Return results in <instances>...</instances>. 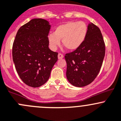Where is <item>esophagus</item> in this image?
<instances>
[{
	"label": "esophagus",
	"instance_id": "1",
	"mask_svg": "<svg viewBox=\"0 0 121 121\" xmlns=\"http://www.w3.org/2000/svg\"><path fill=\"white\" fill-rule=\"evenodd\" d=\"M63 58V55L62 54V53H59V54H58V59H62Z\"/></svg>",
	"mask_w": 121,
	"mask_h": 121
}]
</instances>
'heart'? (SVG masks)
I'll return each instance as SVG.
<instances>
[{"mask_svg": "<svg viewBox=\"0 0 121 121\" xmlns=\"http://www.w3.org/2000/svg\"><path fill=\"white\" fill-rule=\"evenodd\" d=\"M88 32V27L83 22H68L56 27L53 33L48 35V40L50 46L55 50L62 45L67 50L73 51L78 49L84 42Z\"/></svg>", "mask_w": 121, "mask_h": 121, "instance_id": "b5f03b06", "label": "heart"}]
</instances>
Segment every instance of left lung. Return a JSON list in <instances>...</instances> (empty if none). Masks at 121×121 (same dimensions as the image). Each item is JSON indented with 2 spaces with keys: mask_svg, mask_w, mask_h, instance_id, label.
Returning <instances> with one entry per match:
<instances>
[{
  "mask_svg": "<svg viewBox=\"0 0 121 121\" xmlns=\"http://www.w3.org/2000/svg\"><path fill=\"white\" fill-rule=\"evenodd\" d=\"M105 54V45L99 28L91 23L86 36L78 49L66 53V77L72 85L90 84L98 75Z\"/></svg>",
  "mask_w": 121,
  "mask_h": 121,
  "instance_id": "1",
  "label": "left lung"
}]
</instances>
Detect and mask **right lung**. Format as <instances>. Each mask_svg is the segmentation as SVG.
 <instances>
[{"instance_id":"1","label":"right lung","mask_w":121,"mask_h":121,"mask_svg":"<svg viewBox=\"0 0 121 121\" xmlns=\"http://www.w3.org/2000/svg\"><path fill=\"white\" fill-rule=\"evenodd\" d=\"M51 25L43 19H33L20 27L12 47L13 60L23 82L37 88L49 79L58 60V52L49 48Z\"/></svg>"}]
</instances>
